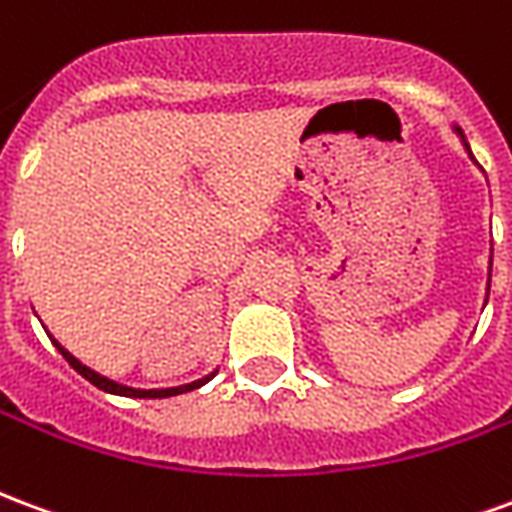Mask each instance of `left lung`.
Masks as SVG:
<instances>
[{
	"label": "left lung",
	"mask_w": 512,
	"mask_h": 512,
	"mask_svg": "<svg viewBox=\"0 0 512 512\" xmlns=\"http://www.w3.org/2000/svg\"><path fill=\"white\" fill-rule=\"evenodd\" d=\"M458 134H461V131H458ZM466 147H469V145H466Z\"/></svg>",
	"instance_id": "obj_1"
}]
</instances>
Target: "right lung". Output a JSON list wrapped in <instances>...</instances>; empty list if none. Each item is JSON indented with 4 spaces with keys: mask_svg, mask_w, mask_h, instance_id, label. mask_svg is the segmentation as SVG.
<instances>
[{
    "mask_svg": "<svg viewBox=\"0 0 512 512\" xmlns=\"http://www.w3.org/2000/svg\"><path fill=\"white\" fill-rule=\"evenodd\" d=\"M54 345L60 348V354L65 356V362L79 373V376H84L90 384H95L98 389H104V392H109V395H123V397H172V395H183V392H191V389H197V386L202 384H208L213 376L208 378H200V381H194V384H186V386H172V389H131V386H123V384H117V381H109V378L104 376H98L95 370H90V367H84L79 359L73 354H68L65 348H62L57 340H54Z\"/></svg>",
    "mask_w": 512,
    "mask_h": 512,
    "instance_id": "1",
    "label": "right lung"
}]
</instances>
